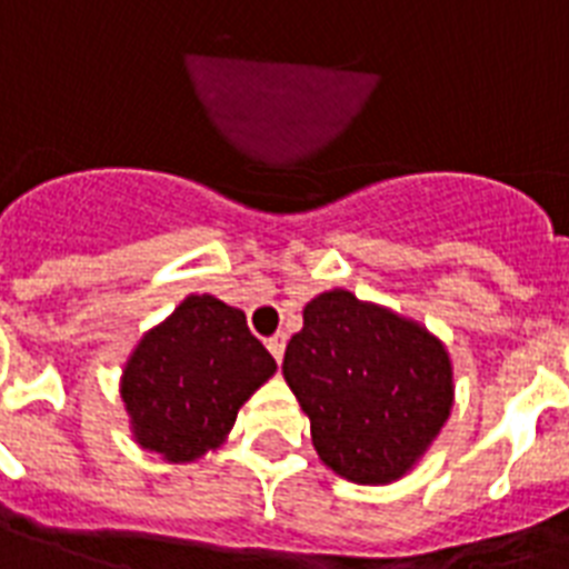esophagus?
<instances>
[{
    "instance_id": "obj_1",
    "label": "esophagus",
    "mask_w": 569,
    "mask_h": 569,
    "mask_svg": "<svg viewBox=\"0 0 569 569\" xmlns=\"http://www.w3.org/2000/svg\"><path fill=\"white\" fill-rule=\"evenodd\" d=\"M266 346H268V351H271V355H274L277 363H280V360H283L286 333H274V337H268V339H266Z\"/></svg>"
}]
</instances>
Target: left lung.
<instances>
[{
	"label": "left lung",
	"mask_w": 569,
	"mask_h": 569,
	"mask_svg": "<svg viewBox=\"0 0 569 569\" xmlns=\"http://www.w3.org/2000/svg\"><path fill=\"white\" fill-rule=\"evenodd\" d=\"M283 378L310 416L319 458L357 485L405 476L440 433L455 396L440 339L346 289L303 307Z\"/></svg>",
	"instance_id": "left-lung-1"
}]
</instances>
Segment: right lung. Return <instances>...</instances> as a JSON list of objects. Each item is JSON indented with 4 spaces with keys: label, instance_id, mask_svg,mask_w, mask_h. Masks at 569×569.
<instances>
[{
    "label": "right lung",
    "instance_id": "right-lung-1",
    "mask_svg": "<svg viewBox=\"0 0 569 569\" xmlns=\"http://www.w3.org/2000/svg\"><path fill=\"white\" fill-rule=\"evenodd\" d=\"M274 369L244 312L212 295H191L138 342L120 392L136 440L186 463L227 437L239 407Z\"/></svg>",
    "mask_w": 569,
    "mask_h": 569
}]
</instances>
